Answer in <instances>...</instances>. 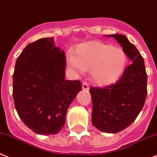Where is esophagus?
Masks as SVG:
<instances>
[{
  "mask_svg": "<svg viewBox=\"0 0 157 157\" xmlns=\"http://www.w3.org/2000/svg\"><path fill=\"white\" fill-rule=\"evenodd\" d=\"M82 89L84 91H89V84H88L87 82H84L82 83Z\"/></svg>",
  "mask_w": 157,
  "mask_h": 157,
  "instance_id": "obj_1",
  "label": "esophagus"
}]
</instances>
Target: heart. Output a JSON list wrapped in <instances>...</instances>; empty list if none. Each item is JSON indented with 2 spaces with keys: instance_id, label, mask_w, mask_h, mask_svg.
Masks as SVG:
<instances>
[{
  "instance_id": "obj_1",
  "label": "heart",
  "mask_w": 157,
  "mask_h": 157,
  "mask_svg": "<svg viewBox=\"0 0 157 157\" xmlns=\"http://www.w3.org/2000/svg\"><path fill=\"white\" fill-rule=\"evenodd\" d=\"M68 62L71 68L79 72L90 69L92 81L105 86L120 78L126 66L127 55L122 48L93 41L78 46Z\"/></svg>"
}]
</instances>
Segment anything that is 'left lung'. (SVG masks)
I'll return each mask as SVG.
<instances>
[{
	"label": "left lung",
	"mask_w": 157,
	"mask_h": 157,
	"mask_svg": "<svg viewBox=\"0 0 157 157\" xmlns=\"http://www.w3.org/2000/svg\"><path fill=\"white\" fill-rule=\"evenodd\" d=\"M122 47L132 64L113 85L91 87L92 122L102 132L116 133L130 126L144 105L147 95V75L142 55L125 35H111Z\"/></svg>",
	"instance_id": "obj_1"
}]
</instances>
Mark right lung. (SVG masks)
<instances>
[{
  "label": "right lung",
  "instance_id": "obj_1",
  "mask_svg": "<svg viewBox=\"0 0 157 157\" xmlns=\"http://www.w3.org/2000/svg\"><path fill=\"white\" fill-rule=\"evenodd\" d=\"M65 52L55 47L54 38L28 44L16 61L13 97L19 117L33 132L59 133L67 110L82 90L79 80L65 79Z\"/></svg>",
  "mask_w": 157,
  "mask_h": 157
}]
</instances>
